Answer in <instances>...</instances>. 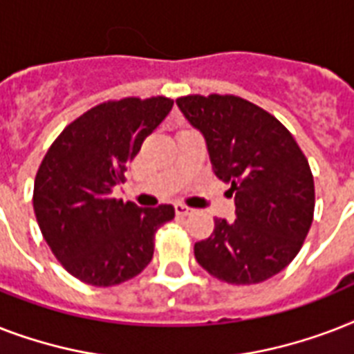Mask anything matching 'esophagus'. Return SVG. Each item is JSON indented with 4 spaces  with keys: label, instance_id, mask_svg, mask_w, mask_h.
<instances>
[{
    "label": "esophagus",
    "instance_id": "34e87169",
    "mask_svg": "<svg viewBox=\"0 0 354 354\" xmlns=\"http://www.w3.org/2000/svg\"><path fill=\"white\" fill-rule=\"evenodd\" d=\"M174 211H176V215L180 216H187L189 213H191V207H187L185 204H174Z\"/></svg>",
    "mask_w": 354,
    "mask_h": 354
}]
</instances>
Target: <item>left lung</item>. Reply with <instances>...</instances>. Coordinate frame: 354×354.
I'll list each match as a JSON object with an SVG mask.
<instances>
[{
    "label": "left lung",
    "instance_id": "obj_1",
    "mask_svg": "<svg viewBox=\"0 0 354 354\" xmlns=\"http://www.w3.org/2000/svg\"><path fill=\"white\" fill-rule=\"evenodd\" d=\"M176 104L202 132L213 171L230 183L236 218H215L194 257L230 285L279 274L303 246L314 216V178L292 133L257 104L235 95H187Z\"/></svg>",
    "mask_w": 354,
    "mask_h": 354
}]
</instances>
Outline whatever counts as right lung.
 <instances>
[{
	"instance_id": "add662e5",
	"label": "right lung",
	"mask_w": 354,
	"mask_h": 354,
	"mask_svg": "<svg viewBox=\"0 0 354 354\" xmlns=\"http://www.w3.org/2000/svg\"><path fill=\"white\" fill-rule=\"evenodd\" d=\"M167 97L97 104L64 128L35 178L32 205L46 242L69 274L113 286L141 274L154 255L158 227L174 207H138L113 198L145 138L167 118Z\"/></svg>"
}]
</instances>
